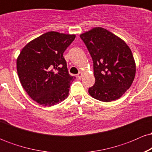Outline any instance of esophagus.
Here are the masks:
<instances>
[{
	"mask_svg": "<svg viewBox=\"0 0 152 152\" xmlns=\"http://www.w3.org/2000/svg\"><path fill=\"white\" fill-rule=\"evenodd\" d=\"M76 76H77L78 78H81V76H82V72H81V71H79V73H78Z\"/></svg>",
	"mask_w": 152,
	"mask_h": 152,
	"instance_id": "1",
	"label": "esophagus"
}]
</instances>
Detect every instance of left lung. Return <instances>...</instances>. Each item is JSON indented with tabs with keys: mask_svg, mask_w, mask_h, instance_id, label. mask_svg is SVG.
I'll return each instance as SVG.
<instances>
[{
	"mask_svg": "<svg viewBox=\"0 0 152 152\" xmlns=\"http://www.w3.org/2000/svg\"><path fill=\"white\" fill-rule=\"evenodd\" d=\"M80 37L94 63L95 83L88 88V93L104 102L119 99L130 88L135 77L136 64L130 48L104 28H94Z\"/></svg>",
	"mask_w": 152,
	"mask_h": 152,
	"instance_id": "8db88e82",
	"label": "left lung"
}]
</instances>
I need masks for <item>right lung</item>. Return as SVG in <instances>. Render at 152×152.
<instances>
[{"instance_id":"1","label":"right lung","mask_w":152,"mask_h":152,"mask_svg":"<svg viewBox=\"0 0 152 152\" xmlns=\"http://www.w3.org/2000/svg\"><path fill=\"white\" fill-rule=\"evenodd\" d=\"M76 35L49 31L26 45L17 58V72L23 88L33 100L51 106L69 96L75 76L69 74L64 51Z\"/></svg>"}]
</instances>
